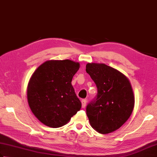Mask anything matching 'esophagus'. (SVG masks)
<instances>
[{"label":"esophagus","instance_id":"1","mask_svg":"<svg viewBox=\"0 0 157 157\" xmlns=\"http://www.w3.org/2000/svg\"><path fill=\"white\" fill-rule=\"evenodd\" d=\"M81 103H82V108H85V107H86V103H87V101L86 99L81 100Z\"/></svg>","mask_w":157,"mask_h":157}]
</instances>
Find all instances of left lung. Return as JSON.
Listing matches in <instances>:
<instances>
[{
	"label": "left lung",
	"instance_id": "obj_1",
	"mask_svg": "<svg viewBox=\"0 0 157 157\" xmlns=\"http://www.w3.org/2000/svg\"><path fill=\"white\" fill-rule=\"evenodd\" d=\"M86 71L97 87V96L86 108L90 123L101 134L118 130L134 106L130 82L124 74L103 63H87Z\"/></svg>",
	"mask_w": 157,
	"mask_h": 157
}]
</instances>
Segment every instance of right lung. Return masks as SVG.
<instances>
[{"mask_svg": "<svg viewBox=\"0 0 157 157\" xmlns=\"http://www.w3.org/2000/svg\"><path fill=\"white\" fill-rule=\"evenodd\" d=\"M80 64L66 59L47 60L30 78L27 101L34 116L48 127L60 128L80 110L71 80Z\"/></svg>", "mask_w": 157, "mask_h": 157, "instance_id": "obj_1", "label": "right lung"}]
</instances>
